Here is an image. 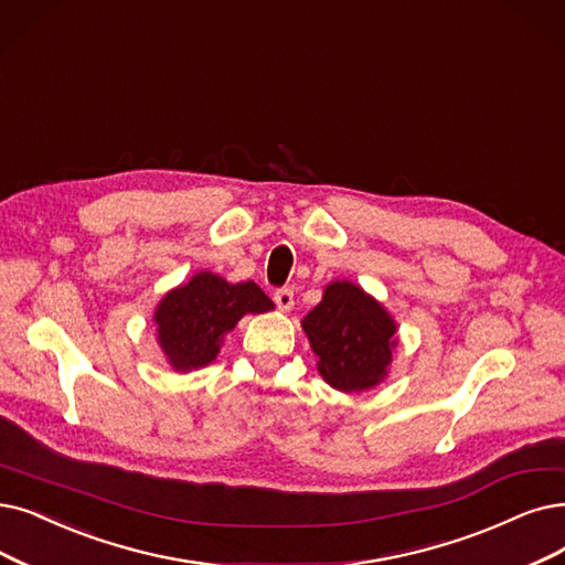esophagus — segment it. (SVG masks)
I'll use <instances>...</instances> for the list:
<instances>
[{"instance_id":"esophagus-1","label":"esophagus","mask_w":565,"mask_h":565,"mask_svg":"<svg viewBox=\"0 0 565 565\" xmlns=\"http://www.w3.org/2000/svg\"><path fill=\"white\" fill-rule=\"evenodd\" d=\"M274 301H276V306H278L282 312H289L291 306H295V289H289V287L276 289Z\"/></svg>"}]
</instances>
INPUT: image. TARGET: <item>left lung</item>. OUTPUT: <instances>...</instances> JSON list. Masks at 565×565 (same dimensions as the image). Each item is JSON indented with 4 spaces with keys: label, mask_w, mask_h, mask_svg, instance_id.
I'll return each instance as SVG.
<instances>
[{
    "label": "left lung",
    "mask_w": 565,
    "mask_h": 565,
    "mask_svg": "<svg viewBox=\"0 0 565 565\" xmlns=\"http://www.w3.org/2000/svg\"><path fill=\"white\" fill-rule=\"evenodd\" d=\"M318 371L338 392L380 385L396 348V322L364 289L348 280L327 285L322 301L301 322Z\"/></svg>",
    "instance_id": "8db88e82"
}]
</instances>
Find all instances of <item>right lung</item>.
I'll return each mask as SVG.
<instances>
[{"mask_svg": "<svg viewBox=\"0 0 565 565\" xmlns=\"http://www.w3.org/2000/svg\"><path fill=\"white\" fill-rule=\"evenodd\" d=\"M270 308L274 301L253 280L232 285L211 270H201L157 306V343L175 371L209 366L243 315Z\"/></svg>", "mask_w": 565, "mask_h": 565, "instance_id": "obj_1", "label": "right lung"}]
</instances>
